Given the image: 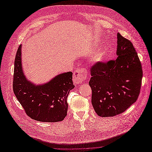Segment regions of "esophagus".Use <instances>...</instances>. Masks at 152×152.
Here are the masks:
<instances>
[{
    "mask_svg": "<svg viewBox=\"0 0 152 152\" xmlns=\"http://www.w3.org/2000/svg\"><path fill=\"white\" fill-rule=\"evenodd\" d=\"M87 76V70L86 68H78L73 73V80L75 84H80L84 82Z\"/></svg>",
    "mask_w": 152,
    "mask_h": 152,
    "instance_id": "1",
    "label": "esophagus"
}]
</instances>
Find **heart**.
Returning a JSON list of instances; mask_svg holds the SVG:
<instances>
[{"label": "heart", "mask_w": 152, "mask_h": 152, "mask_svg": "<svg viewBox=\"0 0 152 152\" xmlns=\"http://www.w3.org/2000/svg\"><path fill=\"white\" fill-rule=\"evenodd\" d=\"M107 58V53L106 51H104L102 54H100L97 58V61L100 63H103L106 61V59Z\"/></svg>", "instance_id": "obj_1"}]
</instances>
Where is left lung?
Segmentation results:
<instances>
[{"label": "left lung", "mask_w": 152, "mask_h": 152, "mask_svg": "<svg viewBox=\"0 0 152 152\" xmlns=\"http://www.w3.org/2000/svg\"><path fill=\"white\" fill-rule=\"evenodd\" d=\"M117 58L91 67V102L99 116L113 117L134 103L140 93L142 70L130 40L117 34Z\"/></svg>", "instance_id": "obj_1"}]
</instances>
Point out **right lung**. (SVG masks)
I'll use <instances>...</instances> for the list:
<instances>
[{
	"label": "right lung",
	"instance_id": "right-lung-1",
	"mask_svg": "<svg viewBox=\"0 0 152 152\" xmlns=\"http://www.w3.org/2000/svg\"><path fill=\"white\" fill-rule=\"evenodd\" d=\"M74 87L71 72L60 73L42 84L28 80L23 69L20 45L15 61L13 91L28 116L44 122L63 121L67 115L69 92Z\"/></svg>",
	"mask_w": 152,
	"mask_h": 152
}]
</instances>
